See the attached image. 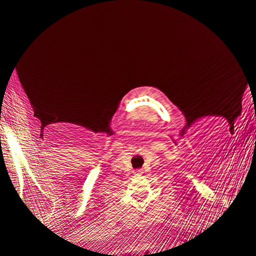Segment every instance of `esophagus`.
I'll return each mask as SVG.
<instances>
[{"label":"esophagus","mask_w":256,"mask_h":256,"mask_svg":"<svg viewBox=\"0 0 256 256\" xmlns=\"http://www.w3.org/2000/svg\"><path fill=\"white\" fill-rule=\"evenodd\" d=\"M142 174V170H138L136 172V175H141Z\"/></svg>","instance_id":"esophagus-1"}]
</instances>
